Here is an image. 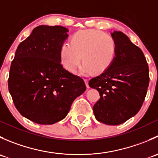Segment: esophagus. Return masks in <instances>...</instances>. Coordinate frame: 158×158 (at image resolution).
<instances>
[{"mask_svg": "<svg viewBox=\"0 0 158 158\" xmlns=\"http://www.w3.org/2000/svg\"><path fill=\"white\" fill-rule=\"evenodd\" d=\"M84 81H85V85H86L87 88H89V79H84Z\"/></svg>", "mask_w": 158, "mask_h": 158, "instance_id": "1", "label": "esophagus"}]
</instances>
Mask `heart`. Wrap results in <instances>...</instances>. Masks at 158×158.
I'll list each match as a JSON object with an SVG mask.
<instances>
[{"label": "heart", "mask_w": 158, "mask_h": 158, "mask_svg": "<svg viewBox=\"0 0 158 158\" xmlns=\"http://www.w3.org/2000/svg\"><path fill=\"white\" fill-rule=\"evenodd\" d=\"M115 54L114 40L98 30L77 32L72 36L71 43H63L60 49L62 63L71 73L76 71L82 59L84 63L80 69L82 75L89 74L93 71L104 72L113 63Z\"/></svg>", "instance_id": "1"}]
</instances>
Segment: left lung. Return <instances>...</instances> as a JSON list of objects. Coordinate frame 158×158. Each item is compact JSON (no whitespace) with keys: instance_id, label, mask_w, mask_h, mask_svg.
Masks as SVG:
<instances>
[{"instance_id":"8db88e82","label":"left lung","mask_w":158,"mask_h":158,"mask_svg":"<svg viewBox=\"0 0 158 158\" xmlns=\"http://www.w3.org/2000/svg\"><path fill=\"white\" fill-rule=\"evenodd\" d=\"M116 54L111 66L89 82L100 98L93 106L98 122L109 125L124 123L139 111L149 85V69L142 50L122 32L111 33Z\"/></svg>"}]
</instances>
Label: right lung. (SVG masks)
Instances as JSON below:
<instances>
[{
    "label": "right lung",
    "mask_w": 158,
    "mask_h": 158,
    "mask_svg": "<svg viewBox=\"0 0 158 158\" xmlns=\"http://www.w3.org/2000/svg\"><path fill=\"white\" fill-rule=\"evenodd\" d=\"M62 26L40 25L20 43L10 65L8 89L19 112L40 125L63 120L86 89L63 67L60 49L69 35Z\"/></svg>",
    "instance_id": "obj_1"
}]
</instances>
